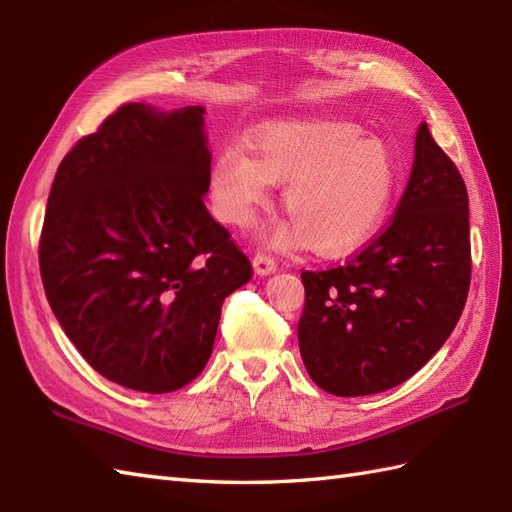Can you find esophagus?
<instances>
[{
  "mask_svg": "<svg viewBox=\"0 0 512 512\" xmlns=\"http://www.w3.org/2000/svg\"><path fill=\"white\" fill-rule=\"evenodd\" d=\"M252 265H254L256 276H260V278H265V276H271V273H276V260L265 256V254H256L254 260H252Z\"/></svg>",
  "mask_w": 512,
  "mask_h": 512,
  "instance_id": "esophagus-1",
  "label": "esophagus"
}]
</instances>
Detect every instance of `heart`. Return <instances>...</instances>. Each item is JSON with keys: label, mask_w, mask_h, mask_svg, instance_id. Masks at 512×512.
Instances as JSON below:
<instances>
[{"label": "heart", "mask_w": 512, "mask_h": 512, "mask_svg": "<svg viewBox=\"0 0 512 512\" xmlns=\"http://www.w3.org/2000/svg\"><path fill=\"white\" fill-rule=\"evenodd\" d=\"M271 184H284L291 219L267 232V245L319 256H345L367 245L391 213L400 171L391 149L345 121L273 123L252 136V149L230 143L210 171L219 217L252 226Z\"/></svg>", "instance_id": "obj_1"}]
</instances>
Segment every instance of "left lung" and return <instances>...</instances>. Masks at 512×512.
Segmentation results:
<instances>
[{"label":"left lung","mask_w":512,"mask_h":512,"mask_svg":"<svg viewBox=\"0 0 512 512\" xmlns=\"http://www.w3.org/2000/svg\"><path fill=\"white\" fill-rule=\"evenodd\" d=\"M302 282L299 352L323 391H389L441 350L469 293V197L428 123L389 228L343 267L304 271Z\"/></svg>","instance_id":"obj_1"}]
</instances>
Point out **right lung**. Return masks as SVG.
I'll list each match as a JSON object with an SVG mask.
<instances>
[{
  "label": "right lung",
  "instance_id": "1",
  "mask_svg": "<svg viewBox=\"0 0 512 512\" xmlns=\"http://www.w3.org/2000/svg\"><path fill=\"white\" fill-rule=\"evenodd\" d=\"M204 106L126 104L62 158L39 247L47 302L97 373L171 393L213 354L252 265L206 210Z\"/></svg>",
  "mask_w": 512,
  "mask_h": 512
}]
</instances>
